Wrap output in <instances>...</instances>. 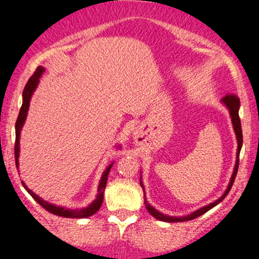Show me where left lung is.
Returning <instances> with one entry per match:
<instances>
[{
	"label": "left lung",
	"instance_id": "left-lung-1",
	"mask_svg": "<svg viewBox=\"0 0 259 259\" xmlns=\"http://www.w3.org/2000/svg\"><path fill=\"white\" fill-rule=\"evenodd\" d=\"M223 103H224L225 106L229 108V112H230V117H231V121H233V125H234V130H235V134H236V138H237V154H236V164H235V168H234V173H233V177H231V180L230 183H229V186L227 189V191L224 192V195L222 196L221 198H218V200L213 202V203H209L208 206H204L200 208L198 210H196V212L191 213V214L189 215H185V217H169V215H164L162 214V213L158 212L157 209H154L152 206H150L148 204V202L146 200V196H145V206H146L148 213H150L151 215L154 217L156 219H158V221H162V222H168V223H177V222H187V221H192V219L197 218V217H200L202 214H204V213L208 212V210L210 209V208H213L217 204L219 203V202H222L224 200L225 197H227V195L229 194V191H230L231 186H233L234 184V180L235 178H236V174H237V169H239V156H240V151H241V146H242V130H241V120H240V117H239V108H240V100L239 97L236 96V95H233V94H228L227 96L223 97ZM140 185L142 186V189H144V185H142V181L140 180Z\"/></svg>",
	"mask_w": 259,
	"mask_h": 259
}]
</instances>
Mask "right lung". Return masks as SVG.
<instances>
[{"instance_id":"1","label":"right lung","mask_w":259,"mask_h":259,"mask_svg":"<svg viewBox=\"0 0 259 259\" xmlns=\"http://www.w3.org/2000/svg\"><path fill=\"white\" fill-rule=\"evenodd\" d=\"M44 72H45V69L42 67H37L36 70H35V73L31 75V78L28 80V82H26V85L24 88V91H23V105H22V107H20L19 114H18V118L16 121V142H14V157H16L17 168H18V158H19L20 130H22L23 124H24V121H25L26 114H28L29 103H30L31 95H32V92L35 91V89H36V86L38 84V79H40V76L42 75ZM112 165H113V163L112 164H109L108 167H107L106 170L103 171L102 178H101V181H100L99 189H97L99 195H97L96 200L92 202L89 207L81 208V209H68V208L57 207V206H55V204L49 203V202L44 201L42 198L38 197L37 195H35L30 189H28V186H26L23 181H22V184H23V186L25 187L26 191H28L29 194L32 196V198H34V200L36 201L41 207H44L45 209L49 210V212L52 213V214H56L59 217H65V218H88V217L95 214V213L100 209L101 204H102L103 192H105V189L107 185V178H108V173H109V170H111Z\"/></svg>"}]
</instances>
